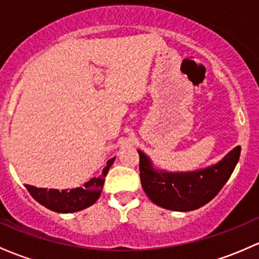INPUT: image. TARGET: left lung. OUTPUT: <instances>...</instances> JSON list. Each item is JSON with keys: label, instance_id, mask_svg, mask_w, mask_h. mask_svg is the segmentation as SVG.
Wrapping results in <instances>:
<instances>
[{"label": "left lung", "instance_id": "obj_1", "mask_svg": "<svg viewBox=\"0 0 259 259\" xmlns=\"http://www.w3.org/2000/svg\"><path fill=\"white\" fill-rule=\"evenodd\" d=\"M140 156V180L144 191L154 203L172 211H192L214 197L237 165L241 146L233 149L216 165L194 172H157L144 152Z\"/></svg>", "mask_w": 259, "mask_h": 259}]
</instances>
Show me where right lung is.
I'll return each instance as SVG.
<instances>
[{
    "mask_svg": "<svg viewBox=\"0 0 259 259\" xmlns=\"http://www.w3.org/2000/svg\"><path fill=\"white\" fill-rule=\"evenodd\" d=\"M113 159L108 160L107 167L103 170L97 178L89 180L88 182L83 185V187L73 189L67 191H58V190H47V189H37V187L26 185V189L31 194L32 197L43 205L45 207L52 209L54 212H61V213H69V212H77L84 209L93 203L97 202L102 194L103 186H104L105 176L111 165H113Z\"/></svg>",
    "mask_w": 259,
    "mask_h": 259,
    "instance_id": "add662e5",
    "label": "right lung"
}]
</instances>
